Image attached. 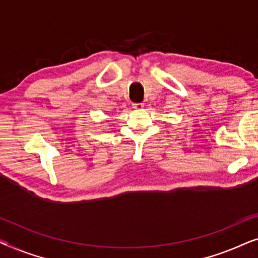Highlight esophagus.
<instances>
[{
  "mask_svg": "<svg viewBox=\"0 0 258 258\" xmlns=\"http://www.w3.org/2000/svg\"><path fill=\"white\" fill-rule=\"evenodd\" d=\"M133 108L134 109H137V110H141V109L144 108V104L143 103H134L133 104Z\"/></svg>",
  "mask_w": 258,
  "mask_h": 258,
  "instance_id": "1",
  "label": "esophagus"
}]
</instances>
